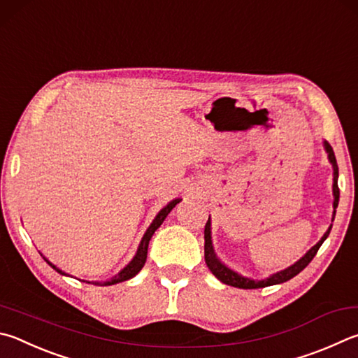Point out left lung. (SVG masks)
Listing matches in <instances>:
<instances>
[{
    "instance_id": "8db88e82",
    "label": "left lung",
    "mask_w": 358,
    "mask_h": 358,
    "mask_svg": "<svg viewBox=\"0 0 358 358\" xmlns=\"http://www.w3.org/2000/svg\"><path fill=\"white\" fill-rule=\"evenodd\" d=\"M322 145H324V150H326V153H327L329 162L332 164V169H334V185H332V192H334L332 220H334L335 213H336V206H338V200H340V189H338V164H336L335 153H334L332 147H330L329 142L322 141ZM330 230H332V225L329 227L327 231L324 233L320 241H317L313 247H311V249L307 253H305L302 258H299L294 264L288 266L287 269L274 272V274H271L269 277H266V278H262V280H253V278H250V277H244L243 274H239V272L230 269L229 266L224 264L216 257V252H214V249H213V241H211V217H208V222L205 225V263L214 274V277L217 278V280H220L225 285H230V287L243 288V289H257V288L271 287V285H278V283L291 280L292 277H296L299 272L307 268L308 263L316 255V252L320 250V247L322 245V243L327 239Z\"/></svg>"
}]
</instances>
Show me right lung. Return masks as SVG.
Masks as SVG:
<instances>
[{
    "label": "right lung",
    "mask_w": 358,
    "mask_h": 358,
    "mask_svg": "<svg viewBox=\"0 0 358 358\" xmlns=\"http://www.w3.org/2000/svg\"><path fill=\"white\" fill-rule=\"evenodd\" d=\"M180 201H181V199H173L172 201H169V203H167L164 208H162V210L157 214V216H155V219L152 220L150 227H148L147 231L144 233V236H142V239H141V244H139V247H138V250H136V255L133 257L131 262H129V263L125 266V268L120 269L114 277H111V278H109V280H106V282H87V283L100 285V287H109V285H115V283L129 280V278H133L136 274H138V272H139L142 268H144V264H145L147 250H148V243H150L153 233L159 229L161 224L164 222V219L167 217V214L171 213V211L173 210V208H175V205L180 203ZM43 259H45V262H47L56 272H59L61 275L70 277V275L67 274V272H64L62 269L57 268V266H55L53 263H51L50 259H47L45 257H43ZM83 282H86V280H83Z\"/></svg>",
    "instance_id": "right-lung-1"
}]
</instances>
